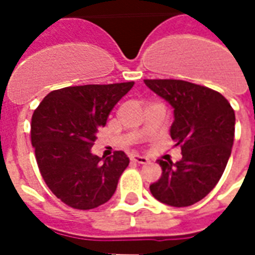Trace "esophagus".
<instances>
[{
  "label": "esophagus",
  "instance_id": "obj_1",
  "mask_svg": "<svg viewBox=\"0 0 255 255\" xmlns=\"http://www.w3.org/2000/svg\"><path fill=\"white\" fill-rule=\"evenodd\" d=\"M129 158H131V161H133V162H138V164H147V162H149V158H147V157H144V155L132 154Z\"/></svg>",
  "mask_w": 255,
  "mask_h": 255
}]
</instances>
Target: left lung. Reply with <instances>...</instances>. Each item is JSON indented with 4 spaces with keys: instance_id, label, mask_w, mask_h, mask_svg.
Here are the masks:
<instances>
[{
    "instance_id": "1",
    "label": "left lung",
    "mask_w": 255,
    "mask_h": 255,
    "mask_svg": "<svg viewBox=\"0 0 255 255\" xmlns=\"http://www.w3.org/2000/svg\"><path fill=\"white\" fill-rule=\"evenodd\" d=\"M173 108L171 138L182 149L177 162L158 160L162 175L150 186L155 199L175 208L201 201L224 173L235 136V112L214 90L176 79H146Z\"/></svg>"
}]
</instances>
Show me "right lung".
I'll use <instances>...</instances> for the list:
<instances>
[{"label": "right lung", "mask_w": 255, "mask_h": 255, "mask_svg": "<svg viewBox=\"0 0 255 255\" xmlns=\"http://www.w3.org/2000/svg\"><path fill=\"white\" fill-rule=\"evenodd\" d=\"M133 82L54 90L31 119V143L46 186L69 208L89 210L108 202L129 160L115 151L102 161L91 153L97 132Z\"/></svg>", "instance_id": "right-lung-1"}]
</instances>
